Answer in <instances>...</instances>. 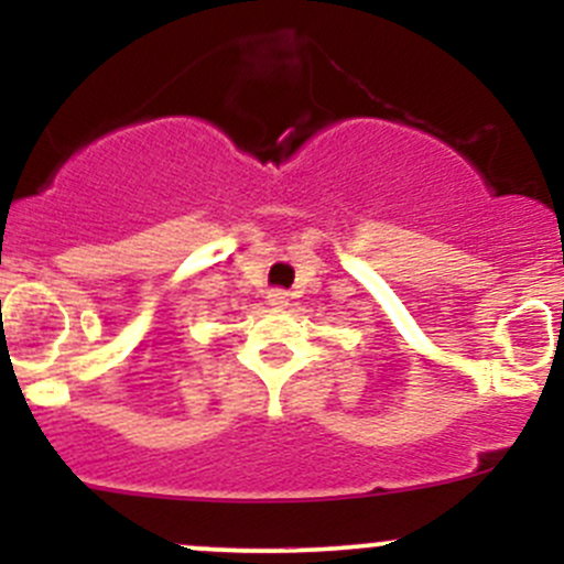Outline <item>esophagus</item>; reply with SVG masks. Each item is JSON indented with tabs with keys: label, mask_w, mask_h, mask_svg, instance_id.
Wrapping results in <instances>:
<instances>
[{
	"label": "esophagus",
	"mask_w": 564,
	"mask_h": 564,
	"mask_svg": "<svg viewBox=\"0 0 564 564\" xmlns=\"http://www.w3.org/2000/svg\"><path fill=\"white\" fill-rule=\"evenodd\" d=\"M267 305H270V308H286L289 294L281 292V289H275V292L267 294Z\"/></svg>",
	"instance_id": "1"
}]
</instances>
